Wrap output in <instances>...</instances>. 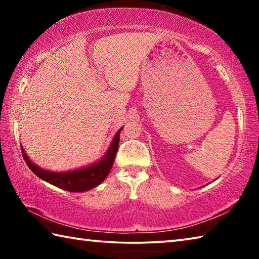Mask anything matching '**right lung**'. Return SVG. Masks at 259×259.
Listing matches in <instances>:
<instances>
[{
    "instance_id": "1",
    "label": "right lung",
    "mask_w": 259,
    "mask_h": 259,
    "mask_svg": "<svg viewBox=\"0 0 259 259\" xmlns=\"http://www.w3.org/2000/svg\"><path fill=\"white\" fill-rule=\"evenodd\" d=\"M123 128V126H122ZM122 128L117 131L114 136L112 140V144L109 145L108 150L102 159L96 163L91 165L84 166V168L72 170V171H65V172H54L49 171V170L42 169L36 164H34L32 161L28 159L27 154H26L23 146H21V153H23L24 160L27 163L28 168L40 177L43 181L52 184L57 187L61 188V190L68 191V192H85L89 191L91 188H95L102 184L107 175L111 171L114 160H115L117 148H119L120 143V133Z\"/></svg>"
}]
</instances>
